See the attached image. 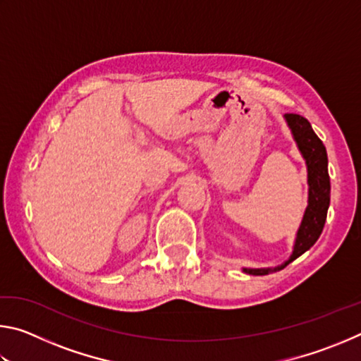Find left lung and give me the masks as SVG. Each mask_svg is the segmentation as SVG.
Returning a JSON list of instances; mask_svg holds the SVG:
<instances>
[{
    "label": "left lung",
    "instance_id": "8db88e82",
    "mask_svg": "<svg viewBox=\"0 0 361 361\" xmlns=\"http://www.w3.org/2000/svg\"><path fill=\"white\" fill-rule=\"evenodd\" d=\"M285 119L288 122L290 129L295 137L298 148L307 164V181H309V205L305 209L301 228L298 231L295 250H293L291 258L282 264L276 267L274 271L283 269L288 266L293 259L301 256L304 252L314 245L319 240V237L323 231V226L326 221V213L329 207V175H328V156L325 145L322 140L317 137V133L312 130L310 122L302 118L301 114L286 113ZM247 274L252 276H264L272 269H243Z\"/></svg>",
    "mask_w": 361,
    "mask_h": 361
}]
</instances>
